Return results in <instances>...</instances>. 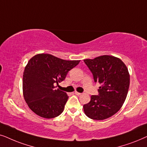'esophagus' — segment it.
I'll use <instances>...</instances> for the list:
<instances>
[{
  "instance_id": "1",
  "label": "esophagus",
  "mask_w": 147,
  "mask_h": 147,
  "mask_svg": "<svg viewBox=\"0 0 147 147\" xmlns=\"http://www.w3.org/2000/svg\"><path fill=\"white\" fill-rule=\"evenodd\" d=\"M75 93L77 95H81V93H79V92H77V91H75Z\"/></svg>"
}]
</instances>
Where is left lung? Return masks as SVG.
Returning a JSON list of instances; mask_svg holds the SVG:
<instances>
[{
    "label": "left lung",
    "mask_w": 147,
    "mask_h": 147,
    "mask_svg": "<svg viewBox=\"0 0 147 147\" xmlns=\"http://www.w3.org/2000/svg\"><path fill=\"white\" fill-rule=\"evenodd\" d=\"M98 82L99 95H91L89 103L83 105L84 112L89 118L103 120L112 116L122 107L130 85V74L119 58L103 55L84 60Z\"/></svg>",
    "instance_id": "1"
}]
</instances>
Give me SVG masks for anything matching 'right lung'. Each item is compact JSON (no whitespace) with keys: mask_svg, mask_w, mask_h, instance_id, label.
Wrapping results in <instances>:
<instances>
[{"mask_svg":"<svg viewBox=\"0 0 147 147\" xmlns=\"http://www.w3.org/2000/svg\"><path fill=\"white\" fill-rule=\"evenodd\" d=\"M80 60H65L50 54L33 56L25 66L23 76V94L31 110L38 116L50 119L61 114L68 99L56 83L64 81L68 72Z\"/></svg>","mask_w":147,"mask_h":147,"instance_id":"1","label":"right lung"}]
</instances>
